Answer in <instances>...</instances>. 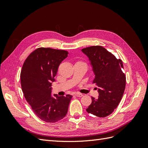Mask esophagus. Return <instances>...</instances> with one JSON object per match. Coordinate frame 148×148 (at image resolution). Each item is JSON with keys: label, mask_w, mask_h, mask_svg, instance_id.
Instances as JSON below:
<instances>
[{"label": "esophagus", "mask_w": 148, "mask_h": 148, "mask_svg": "<svg viewBox=\"0 0 148 148\" xmlns=\"http://www.w3.org/2000/svg\"><path fill=\"white\" fill-rule=\"evenodd\" d=\"M75 96H76L77 97H82L83 96V94L79 93V92H77L75 94Z\"/></svg>", "instance_id": "obj_1"}]
</instances>
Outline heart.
<instances>
[{
	"instance_id": "b5f03b06",
	"label": "heart",
	"mask_w": 148,
	"mask_h": 148,
	"mask_svg": "<svg viewBox=\"0 0 148 148\" xmlns=\"http://www.w3.org/2000/svg\"><path fill=\"white\" fill-rule=\"evenodd\" d=\"M76 64H86L84 63V62H82V61H80V60L77 62V63H76Z\"/></svg>"
}]
</instances>
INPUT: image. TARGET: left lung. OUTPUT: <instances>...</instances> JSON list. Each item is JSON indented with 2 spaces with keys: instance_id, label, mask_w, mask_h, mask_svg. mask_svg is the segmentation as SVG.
<instances>
[{
  "instance_id": "8db88e82",
  "label": "left lung",
  "mask_w": 148,
  "mask_h": 148,
  "mask_svg": "<svg viewBox=\"0 0 148 148\" xmlns=\"http://www.w3.org/2000/svg\"><path fill=\"white\" fill-rule=\"evenodd\" d=\"M89 59L96 75L92 83L97 86L99 98L91 97L86 111L99 117L113 112L122 99L126 86L123 62L101 46H90L82 50Z\"/></svg>"
}]
</instances>
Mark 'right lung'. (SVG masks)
I'll return each mask as SVG.
<instances>
[{"label": "right lung", "instance_id": "right-lung-1", "mask_svg": "<svg viewBox=\"0 0 148 148\" xmlns=\"http://www.w3.org/2000/svg\"><path fill=\"white\" fill-rule=\"evenodd\" d=\"M64 50L39 47L24 62L20 73L21 86L25 99L34 113L44 122L55 123L68 112L71 95L51 97L52 82L61 62L68 56Z\"/></svg>", "mask_w": 148, "mask_h": 148}]
</instances>
